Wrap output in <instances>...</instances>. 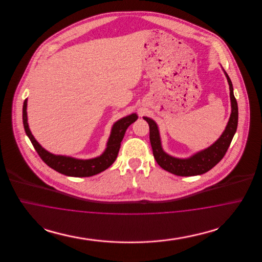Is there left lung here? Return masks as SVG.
I'll return each mask as SVG.
<instances>
[{"label": "left lung", "mask_w": 262, "mask_h": 262, "mask_svg": "<svg viewBox=\"0 0 262 262\" xmlns=\"http://www.w3.org/2000/svg\"><path fill=\"white\" fill-rule=\"evenodd\" d=\"M224 72L227 77L229 88H230V99H231V115L228 121V124L225 127V130L222 133L221 137H219L213 144L205 149L200 150L194 153L188 158H177L174 156L169 155L162 148L161 137L158 125L152 119L143 117V119L149 125V138L151 147L153 151L154 158L158 165L169 173L181 176V177H189V176H198L202 174L217 165L224 157L227 150L229 148L231 141L237 132V100L234 95V88L232 81Z\"/></svg>", "instance_id": "obj_1"}]
</instances>
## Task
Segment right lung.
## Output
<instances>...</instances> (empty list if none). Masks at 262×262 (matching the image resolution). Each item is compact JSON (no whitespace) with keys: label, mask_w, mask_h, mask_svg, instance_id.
Masks as SVG:
<instances>
[{"label":"right lung","mask_w":262,"mask_h":262,"mask_svg":"<svg viewBox=\"0 0 262 262\" xmlns=\"http://www.w3.org/2000/svg\"><path fill=\"white\" fill-rule=\"evenodd\" d=\"M27 99L24 102L23 107V122L25 126L26 136L29 137L32 145L37 151L41 159L46 163L50 168L66 176L70 177H91L99 174L108 169L113 163L115 162L119 150L121 147V142L125 136L126 128L137 120L136 113L130 114L117 121L112 126L110 137L107 141V147L105 151L95 158L91 159H77L64 155H56L43 148L37 140L34 138L29 129L27 123Z\"/></svg>","instance_id":"1"}]
</instances>
